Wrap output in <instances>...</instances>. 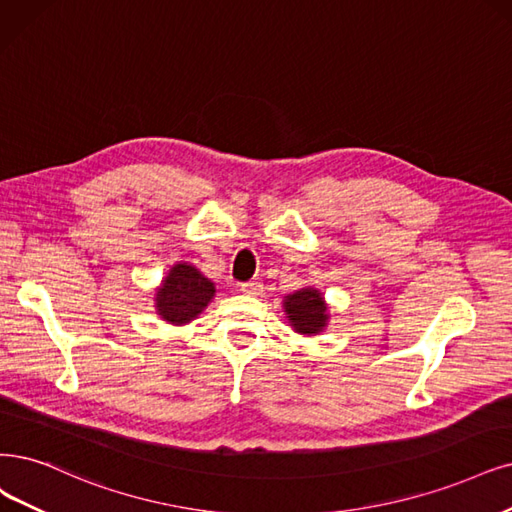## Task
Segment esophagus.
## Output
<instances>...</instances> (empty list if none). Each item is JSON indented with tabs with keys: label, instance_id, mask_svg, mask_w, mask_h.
I'll return each mask as SVG.
<instances>
[{
	"label": "esophagus",
	"instance_id": "1",
	"mask_svg": "<svg viewBox=\"0 0 512 512\" xmlns=\"http://www.w3.org/2000/svg\"><path fill=\"white\" fill-rule=\"evenodd\" d=\"M240 291L246 295H257L261 291V282L259 280H249V282H242Z\"/></svg>",
	"mask_w": 512,
	"mask_h": 512
}]
</instances>
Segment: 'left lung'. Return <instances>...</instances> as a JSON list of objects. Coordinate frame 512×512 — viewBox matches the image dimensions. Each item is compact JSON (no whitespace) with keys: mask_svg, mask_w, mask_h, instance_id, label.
I'll list each match as a JSON object with an SVG mask.
<instances>
[{"mask_svg":"<svg viewBox=\"0 0 512 512\" xmlns=\"http://www.w3.org/2000/svg\"><path fill=\"white\" fill-rule=\"evenodd\" d=\"M285 312L295 331L312 335L318 333L327 323L325 301L316 289H301L285 299Z\"/></svg>","mask_w":512,"mask_h":512,"instance_id":"1","label":"left lung"}]
</instances>
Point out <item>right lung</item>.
I'll return each mask as SVG.
<instances>
[{"label": "right lung", "instance_id": "1", "mask_svg": "<svg viewBox=\"0 0 512 512\" xmlns=\"http://www.w3.org/2000/svg\"><path fill=\"white\" fill-rule=\"evenodd\" d=\"M213 282L187 263H177L156 293L158 314L173 325L194 320L213 299Z\"/></svg>", "mask_w": 512, "mask_h": 512}]
</instances>
